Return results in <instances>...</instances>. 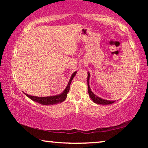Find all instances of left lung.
I'll use <instances>...</instances> for the list:
<instances>
[{
  "label": "left lung",
  "mask_w": 148,
  "mask_h": 148,
  "mask_svg": "<svg viewBox=\"0 0 148 148\" xmlns=\"http://www.w3.org/2000/svg\"><path fill=\"white\" fill-rule=\"evenodd\" d=\"M88 74V76H87V86H88V93L89 95V97L92 100L93 102L96 104H111L112 103H114L115 102L114 101H108V100H105V99H102L101 97H99L97 95H95L92 91H91V88H90L89 86V77H90V73L89 72H87Z\"/></svg>",
  "instance_id": "obj_1"
}]
</instances>
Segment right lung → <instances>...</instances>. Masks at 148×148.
Returning <instances> with one entry per match:
<instances>
[{"label":"right lung","mask_w":148,"mask_h":148,"mask_svg":"<svg viewBox=\"0 0 148 148\" xmlns=\"http://www.w3.org/2000/svg\"><path fill=\"white\" fill-rule=\"evenodd\" d=\"M76 71L74 72L73 74H72L71 77V79H70L69 84L67 85V86L65 89L62 92L61 94L55 95V96H49V97H35V96H32V95H29L28 94L24 92V94L26 95L27 97H28L29 99H31L32 101L34 102H38L41 104L43 105H53V104H56L57 103H61V102H63L65 99H66L67 94L70 90V86H71V84L73 79L74 77L76 74Z\"/></svg>","instance_id":"add662e5"}]
</instances>
